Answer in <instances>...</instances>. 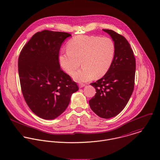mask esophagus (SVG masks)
I'll list each match as a JSON object with an SVG mask.
<instances>
[{
	"label": "esophagus",
	"instance_id": "1",
	"mask_svg": "<svg viewBox=\"0 0 160 160\" xmlns=\"http://www.w3.org/2000/svg\"><path fill=\"white\" fill-rule=\"evenodd\" d=\"M79 86L80 88H83V87L85 86V84H82V83H80L79 85Z\"/></svg>",
	"mask_w": 160,
	"mask_h": 160
}]
</instances>
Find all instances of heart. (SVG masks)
I'll list each match as a JSON object with an SVG mask.
<instances>
[{"mask_svg": "<svg viewBox=\"0 0 160 160\" xmlns=\"http://www.w3.org/2000/svg\"><path fill=\"white\" fill-rule=\"evenodd\" d=\"M67 52L58 57L61 67L72 74L81 65L82 67L73 74L78 81H88L95 76H104L111 67L115 55L113 41L108 37L78 35L67 44Z\"/></svg>", "mask_w": 160, "mask_h": 160, "instance_id": "heart-1", "label": "heart"}]
</instances>
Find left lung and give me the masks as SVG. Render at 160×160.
<instances>
[{
  "label": "left lung",
  "mask_w": 160,
  "mask_h": 160,
  "mask_svg": "<svg viewBox=\"0 0 160 160\" xmlns=\"http://www.w3.org/2000/svg\"><path fill=\"white\" fill-rule=\"evenodd\" d=\"M110 35L115 45L111 67L103 78L91 83L96 93L89 100L92 110L102 118L119 114L126 107L135 84L136 59L127 39L110 29H103Z\"/></svg>",
  "instance_id": "8db88e82"
}]
</instances>
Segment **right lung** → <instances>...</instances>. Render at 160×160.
<instances>
[{
    "instance_id": "right-lung-1",
    "label": "right lung",
    "mask_w": 160,
    "mask_h": 160,
    "mask_svg": "<svg viewBox=\"0 0 160 160\" xmlns=\"http://www.w3.org/2000/svg\"><path fill=\"white\" fill-rule=\"evenodd\" d=\"M71 35L44 30L24 46L18 57V73L23 97L31 110L45 119L60 116L79 88L59 63L62 42Z\"/></svg>"
}]
</instances>
